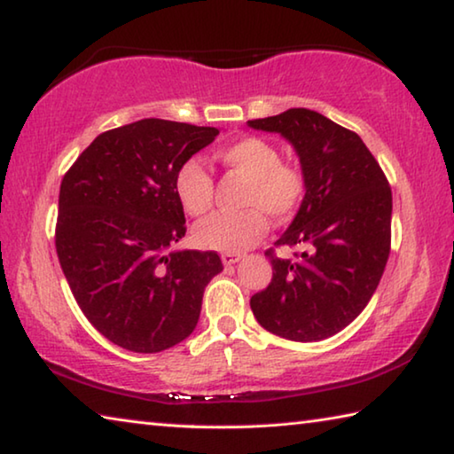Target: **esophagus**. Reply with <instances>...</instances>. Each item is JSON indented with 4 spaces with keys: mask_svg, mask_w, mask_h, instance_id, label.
<instances>
[{
    "mask_svg": "<svg viewBox=\"0 0 454 454\" xmlns=\"http://www.w3.org/2000/svg\"><path fill=\"white\" fill-rule=\"evenodd\" d=\"M240 258H242V256H240V254H234V252H224V254H222V262H224V266H232V264H236Z\"/></svg>",
    "mask_w": 454,
    "mask_h": 454,
    "instance_id": "1",
    "label": "esophagus"
}]
</instances>
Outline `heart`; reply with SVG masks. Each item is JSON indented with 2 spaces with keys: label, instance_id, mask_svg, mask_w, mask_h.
I'll use <instances>...</instances> for the list:
<instances>
[{
  "label": "heart",
  "instance_id": "heart-1",
  "mask_svg": "<svg viewBox=\"0 0 454 454\" xmlns=\"http://www.w3.org/2000/svg\"><path fill=\"white\" fill-rule=\"evenodd\" d=\"M226 170L248 178L240 214H216L200 222L194 240L200 248L216 252H242L254 246L268 228L266 214L274 220H286L302 204L306 174L298 164L280 160L272 142L258 136H246L222 145L212 153ZM176 196L182 208L194 218L204 216L214 202V180L196 158L186 160L176 174Z\"/></svg>",
  "mask_w": 454,
  "mask_h": 454
}]
</instances>
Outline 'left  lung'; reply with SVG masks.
<instances>
[{"instance_id": "1", "label": "left lung", "mask_w": 454, "mask_h": 454, "mask_svg": "<svg viewBox=\"0 0 454 454\" xmlns=\"http://www.w3.org/2000/svg\"><path fill=\"white\" fill-rule=\"evenodd\" d=\"M294 145L306 194L274 246H301L296 260L266 250L272 280L250 298L260 326L296 342L348 326L371 301L390 254L393 192L360 136L318 112L292 107L250 120Z\"/></svg>"}]
</instances>
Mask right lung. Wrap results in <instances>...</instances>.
<instances>
[{"label":"right lung","instance_id":"1","mask_svg":"<svg viewBox=\"0 0 454 454\" xmlns=\"http://www.w3.org/2000/svg\"><path fill=\"white\" fill-rule=\"evenodd\" d=\"M218 134L145 118L99 134L61 180V270L91 326L121 348L150 355L188 338L222 272L216 252L170 250L186 234L176 174Z\"/></svg>","mask_w":454,"mask_h":454}]
</instances>
